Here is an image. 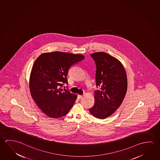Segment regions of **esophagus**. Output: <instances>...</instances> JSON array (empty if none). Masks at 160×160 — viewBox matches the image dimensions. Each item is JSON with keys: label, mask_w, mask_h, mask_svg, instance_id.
I'll return each instance as SVG.
<instances>
[{"label": "esophagus", "mask_w": 160, "mask_h": 160, "mask_svg": "<svg viewBox=\"0 0 160 160\" xmlns=\"http://www.w3.org/2000/svg\"><path fill=\"white\" fill-rule=\"evenodd\" d=\"M83 97L82 95H78V99H81V98Z\"/></svg>", "instance_id": "34e87169"}]
</instances>
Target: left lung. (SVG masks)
Returning <instances> with one entry per match:
<instances>
[{"instance_id": "obj_1", "label": "left lung", "mask_w": 160, "mask_h": 160, "mask_svg": "<svg viewBox=\"0 0 160 160\" xmlns=\"http://www.w3.org/2000/svg\"><path fill=\"white\" fill-rule=\"evenodd\" d=\"M96 65L95 103L89 109L95 117L105 119L120 107L127 91V77L125 68L117 58L103 52L91 54Z\"/></svg>"}]
</instances>
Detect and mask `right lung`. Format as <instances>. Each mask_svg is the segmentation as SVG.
Masks as SVG:
<instances>
[{"label":"right lung","instance_id":"add662e5","mask_svg":"<svg viewBox=\"0 0 160 160\" xmlns=\"http://www.w3.org/2000/svg\"><path fill=\"white\" fill-rule=\"evenodd\" d=\"M84 58L80 54L55 51L43 53L35 61L29 76V90L39 109L49 117L61 118L73 106L77 95L61 87L68 84L71 66Z\"/></svg>","mask_w":160,"mask_h":160}]
</instances>
